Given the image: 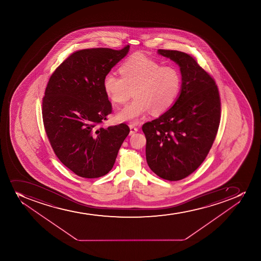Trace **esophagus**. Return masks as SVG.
I'll return each instance as SVG.
<instances>
[{
	"instance_id": "obj_1",
	"label": "esophagus",
	"mask_w": 261,
	"mask_h": 261,
	"mask_svg": "<svg viewBox=\"0 0 261 261\" xmlns=\"http://www.w3.org/2000/svg\"><path fill=\"white\" fill-rule=\"evenodd\" d=\"M129 127H130V135H134L135 133L138 132V128L134 124H130Z\"/></svg>"
}]
</instances>
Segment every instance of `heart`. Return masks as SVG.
Listing matches in <instances>:
<instances>
[{
	"instance_id": "obj_1",
	"label": "heart",
	"mask_w": 261,
	"mask_h": 261,
	"mask_svg": "<svg viewBox=\"0 0 261 261\" xmlns=\"http://www.w3.org/2000/svg\"><path fill=\"white\" fill-rule=\"evenodd\" d=\"M121 77L112 73L105 75L103 90L111 103H126L135 99L116 114L121 121L137 123L148 111L158 116L174 105L181 89L179 70L172 65H162L156 60L135 54L120 67Z\"/></svg>"
}]
</instances>
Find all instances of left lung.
Listing matches in <instances>:
<instances>
[{"instance_id":"left-lung-1","label":"left lung","mask_w":261,"mask_h":261,"mask_svg":"<svg viewBox=\"0 0 261 261\" xmlns=\"http://www.w3.org/2000/svg\"><path fill=\"white\" fill-rule=\"evenodd\" d=\"M179 66L181 89L175 103L144 124L146 161L163 179L180 180L203 163L216 137L220 99L214 79L186 53L159 49Z\"/></svg>"}]
</instances>
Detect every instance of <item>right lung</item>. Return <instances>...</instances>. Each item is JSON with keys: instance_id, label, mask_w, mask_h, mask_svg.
Instances as JSON below:
<instances>
[{"instance_id": "right-lung-1", "label": "right lung", "mask_w": 261, "mask_h": 261, "mask_svg": "<svg viewBox=\"0 0 261 261\" xmlns=\"http://www.w3.org/2000/svg\"><path fill=\"white\" fill-rule=\"evenodd\" d=\"M129 47L74 53L47 83L42 101L47 138L60 162L83 178L108 173L130 131L125 123L98 127L112 109L103 90V77L127 55Z\"/></svg>"}]
</instances>
